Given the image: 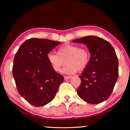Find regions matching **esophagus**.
<instances>
[{"label":"esophagus","mask_w":130,"mask_h":130,"mask_svg":"<svg viewBox=\"0 0 130 130\" xmlns=\"http://www.w3.org/2000/svg\"><path fill=\"white\" fill-rule=\"evenodd\" d=\"M72 77V76H64V78L65 80H67V79H70Z\"/></svg>","instance_id":"obj_1"}]
</instances>
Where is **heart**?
Listing matches in <instances>:
<instances>
[{
	"label": "heart",
	"mask_w": 130,
	"mask_h": 130,
	"mask_svg": "<svg viewBox=\"0 0 130 130\" xmlns=\"http://www.w3.org/2000/svg\"><path fill=\"white\" fill-rule=\"evenodd\" d=\"M47 60L55 72H60L61 67L66 63L62 72L66 74H73L76 71L86 68L89 63L90 53L86 48L72 44H66L58 48L57 54L50 53Z\"/></svg>",
	"instance_id": "heart-1"
}]
</instances>
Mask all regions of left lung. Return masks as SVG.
<instances>
[{
	"instance_id": "1",
	"label": "left lung",
	"mask_w": 130,
	"mask_h": 130,
	"mask_svg": "<svg viewBox=\"0 0 130 130\" xmlns=\"http://www.w3.org/2000/svg\"><path fill=\"white\" fill-rule=\"evenodd\" d=\"M73 42L83 43L90 53L89 63L79 77L77 95L85 102L97 104L111 95L118 77V60L113 47L104 39L88 36Z\"/></svg>"
}]
</instances>
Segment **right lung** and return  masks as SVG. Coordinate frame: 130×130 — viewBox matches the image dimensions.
<instances>
[{"mask_svg":"<svg viewBox=\"0 0 130 130\" xmlns=\"http://www.w3.org/2000/svg\"><path fill=\"white\" fill-rule=\"evenodd\" d=\"M60 44L32 38L19 48L13 59L12 74L19 93L30 104L44 106L50 102L64 80L47 60V54Z\"/></svg>","mask_w":130,"mask_h":130,"instance_id":"right-lung-1","label":"right lung"}]
</instances>
